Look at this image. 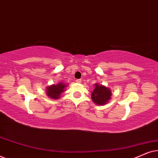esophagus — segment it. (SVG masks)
<instances>
[{
  "mask_svg": "<svg viewBox=\"0 0 158 158\" xmlns=\"http://www.w3.org/2000/svg\"><path fill=\"white\" fill-rule=\"evenodd\" d=\"M76 82L77 83H81V79H77L76 80Z\"/></svg>",
  "mask_w": 158,
  "mask_h": 158,
  "instance_id": "esophagus-1",
  "label": "esophagus"
}]
</instances>
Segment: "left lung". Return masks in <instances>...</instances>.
Segmentation results:
<instances>
[{"instance_id":"8db88e82","label":"left lung","mask_w":158,"mask_h":158,"mask_svg":"<svg viewBox=\"0 0 158 158\" xmlns=\"http://www.w3.org/2000/svg\"><path fill=\"white\" fill-rule=\"evenodd\" d=\"M94 87L91 94L92 101L97 105H104L109 102L112 94L111 90L98 83Z\"/></svg>"}]
</instances>
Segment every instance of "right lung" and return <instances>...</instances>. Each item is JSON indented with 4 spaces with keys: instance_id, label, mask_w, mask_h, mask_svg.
I'll use <instances>...</instances> for the list:
<instances>
[{
    "instance_id": "add662e5",
    "label": "right lung",
    "mask_w": 158,
    "mask_h": 158,
    "mask_svg": "<svg viewBox=\"0 0 158 158\" xmlns=\"http://www.w3.org/2000/svg\"><path fill=\"white\" fill-rule=\"evenodd\" d=\"M67 85L64 83H58L57 85H49L47 88V96L52 99H58L60 97V95L65 90Z\"/></svg>"
}]
</instances>
